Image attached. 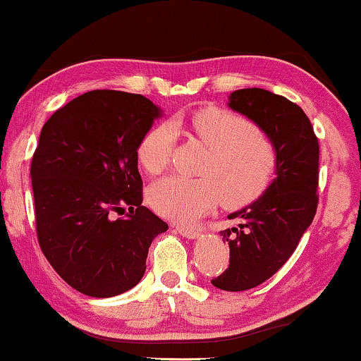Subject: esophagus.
I'll list each match as a JSON object with an SVG mask.
<instances>
[{"instance_id": "34e87169", "label": "esophagus", "mask_w": 361, "mask_h": 361, "mask_svg": "<svg viewBox=\"0 0 361 361\" xmlns=\"http://www.w3.org/2000/svg\"><path fill=\"white\" fill-rule=\"evenodd\" d=\"M176 230L180 231V234H183V236L188 238V239H196L199 238V230H196V228H181V226H176Z\"/></svg>"}]
</instances>
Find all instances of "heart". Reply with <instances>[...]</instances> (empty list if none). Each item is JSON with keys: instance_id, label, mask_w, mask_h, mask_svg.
I'll return each instance as SVG.
<instances>
[{"instance_id": "heart-1", "label": "heart", "mask_w": 361, "mask_h": 361, "mask_svg": "<svg viewBox=\"0 0 361 361\" xmlns=\"http://www.w3.org/2000/svg\"><path fill=\"white\" fill-rule=\"evenodd\" d=\"M190 127L209 154L199 169L201 178L167 176L149 190L151 207L162 216L191 223L221 201L225 207H244L270 188L278 167L273 142L254 122L226 109L194 112ZM176 131L164 122L151 128L138 145V160L147 173L167 167Z\"/></svg>"}]
</instances>
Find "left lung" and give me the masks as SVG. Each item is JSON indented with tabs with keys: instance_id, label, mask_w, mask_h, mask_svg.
I'll return each mask as SVG.
<instances>
[{
	"instance_id": "1",
	"label": "left lung",
	"mask_w": 361,
	"mask_h": 361,
	"mask_svg": "<svg viewBox=\"0 0 361 361\" xmlns=\"http://www.w3.org/2000/svg\"><path fill=\"white\" fill-rule=\"evenodd\" d=\"M233 111L265 131L276 147V178L263 196L228 215L238 228L221 231L230 244V267L212 279L223 290H245L271 278L294 254L318 207L319 145L305 112L262 88L231 93Z\"/></svg>"
}]
</instances>
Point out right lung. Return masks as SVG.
Masks as SVG:
<instances>
[{"instance_id": "obj_1", "label": "right lung", "mask_w": 361, "mask_h": 361, "mask_svg": "<svg viewBox=\"0 0 361 361\" xmlns=\"http://www.w3.org/2000/svg\"><path fill=\"white\" fill-rule=\"evenodd\" d=\"M160 109L145 96L88 91L43 125L32 157L38 244L78 293L114 297L141 281L169 225L142 204L138 145ZM127 207L129 214L114 219Z\"/></svg>"}]
</instances>
